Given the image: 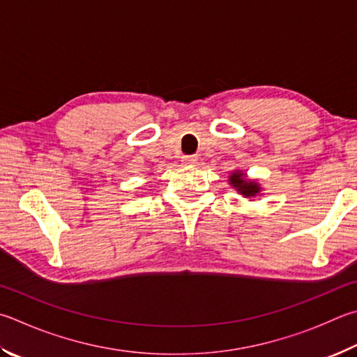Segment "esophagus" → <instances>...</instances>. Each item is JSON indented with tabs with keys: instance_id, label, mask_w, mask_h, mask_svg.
Segmentation results:
<instances>
[{
	"instance_id": "1",
	"label": "esophagus",
	"mask_w": 357,
	"mask_h": 357,
	"mask_svg": "<svg viewBox=\"0 0 357 357\" xmlns=\"http://www.w3.org/2000/svg\"><path fill=\"white\" fill-rule=\"evenodd\" d=\"M197 156H184L183 158V164L184 165H195L197 164Z\"/></svg>"
}]
</instances>
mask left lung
Returning a JSON list of instances; mask_svg holds the SVG:
<instances>
[{"label": "left lung", "instance_id": "obj_1", "mask_svg": "<svg viewBox=\"0 0 357 357\" xmlns=\"http://www.w3.org/2000/svg\"><path fill=\"white\" fill-rule=\"evenodd\" d=\"M228 183L232 185V189H236L238 195L243 198L252 199L259 197L262 193V187L259 179H250L246 176V172L243 170H234L229 173Z\"/></svg>", "mask_w": 357, "mask_h": 357}]
</instances>
